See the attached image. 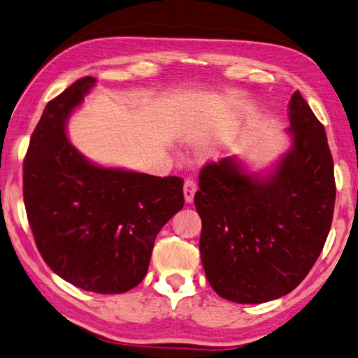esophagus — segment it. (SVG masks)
<instances>
[{
	"label": "esophagus",
	"instance_id": "34e87169",
	"mask_svg": "<svg viewBox=\"0 0 358 358\" xmlns=\"http://www.w3.org/2000/svg\"><path fill=\"white\" fill-rule=\"evenodd\" d=\"M196 190H198V185L195 182V179L187 178L185 182H184V196H185V201L187 203H192L193 201V196H195Z\"/></svg>",
	"mask_w": 358,
	"mask_h": 358
}]
</instances>
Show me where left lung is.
I'll list each match as a JSON object with an SVG mask.
<instances>
[{"instance_id": "obj_1", "label": "left lung", "mask_w": 358, "mask_h": 358, "mask_svg": "<svg viewBox=\"0 0 358 358\" xmlns=\"http://www.w3.org/2000/svg\"><path fill=\"white\" fill-rule=\"evenodd\" d=\"M294 146L256 179L231 159L209 162L195 193L203 267L218 296L262 303L302 283L327 241L335 209L334 159L302 94L289 102Z\"/></svg>"}]
</instances>
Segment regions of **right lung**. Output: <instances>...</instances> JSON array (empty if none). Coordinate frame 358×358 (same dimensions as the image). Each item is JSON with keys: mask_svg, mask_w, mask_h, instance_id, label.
Here are the masks:
<instances>
[{"mask_svg": "<svg viewBox=\"0 0 358 358\" xmlns=\"http://www.w3.org/2000/svg\"><path fill=\"white\" fill-rule=\"evenodd\" d=\"M92 77L47 103L23 163V199L43 261L85 291L122 294L141 283L155 237L184 208V179L92 165L69 143L66 121Z\"/></svg>", "mask_w": 358, "mask_h": 358, "instance_id": "right-lung-1", "label": "right lung"}]
</instances>
